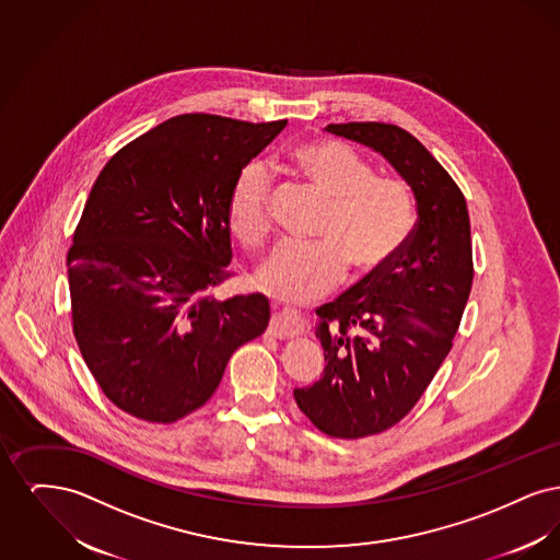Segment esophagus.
I'll return each instance as SVG.
<instances>
[{"mask_svg": "<svg viewBox=\"0 0 560 560\" xmlns=\"http://www.w3.org/2000/svg\"><path fill=\"white\" fill-rule=\"evenodd\" d=\"M302 331H304L302 320L293 311H283V313L275 315V319L270 320V325H268V334L279 340H292V338L302 336Z\"/></svg>", "mask_w": 560, "mask_h": 560, "instance_id": "esophagus-1", "label": "esophagus"}]
</instances>
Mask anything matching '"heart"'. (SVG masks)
<instances>
[{
  "instance_id": "b5f03b06",
  "label": "heart",
  "mask_w": 560,
  "mask_h": 560,
  "mask_svg": "<svg viewBox=\"0 0 560 560\" xmlns=\"http://www.w3.org/2000/svg\"><path fill=\"white\" fill-rule=\"evenodd\" d=\"M285 167L325 203L329 212L313 247L281 245L258 275L265 292L290 302L313 304L345 279L368 281L388 267L411 240L416 197L397 178H380L363 158L336 140L295 144ZM231 233L249 252L270 235V187L258 165H247L226 199Z\"/></svg>"
}]
</instances>
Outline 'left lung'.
<instances>
[{"label": "left lung", "instance_id": "8db88e82", "mask_svg": "<svg viewBox=\"0 0 560 560\" xmlns=\"http://www.w3.org/2000/svg\"><path fill=\"white\" fill-rule=\"evenodd\" d=\"M325 130L380 153L418 206L399 256L365 288L317 308L327 365L319 382L293 390L320 432L363 439L400 422L452 350L475 277L470 218L447 170L399 126L350 121Z\"/></svg>", "mask_w": 560, "mask_h": 560}]
</instances>
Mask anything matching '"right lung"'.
<instances>
[{
  "mask_svg": "<svg viewBox=\"0 0 560 560\" xmlns=\"http://www.w3.org/2000/svg\"><path fill=\"white\" fill-rule=\"evenodd\" d=\"M288 126L187 113L138 136L98 174L67 254L73 334L107 399L172 424L218 388L233 352L265 334L262 293L215 300L231 272L226 199Z\"/></svg>",
  "mask_w": 560,
  "mask_h": 560,
  "instance_id": "right-lung-1",
  "label": "right lung"
}]
</instances>
